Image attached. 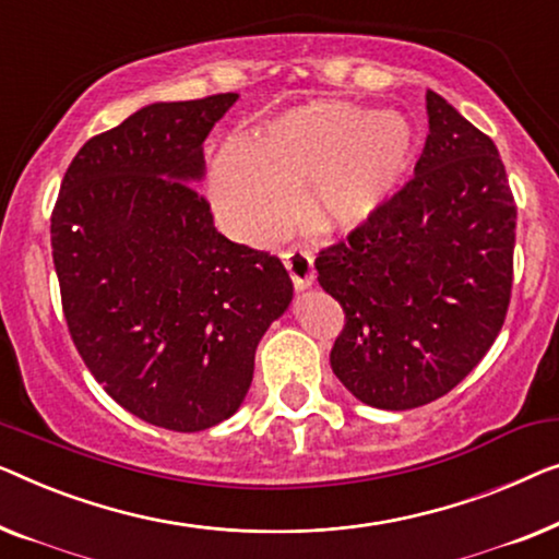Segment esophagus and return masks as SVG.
Returning <instances> with one entry per match:
<instances>
[{
	"mask_svg": "<svg viewBox=\"0 0 559 559\" xmlns=\"http://www.w3.org/2000/svg\"><path fill=\"white\" fill-rule=\"evenodd\" d=\"M281 258H283V265H286L290 281H294L296 290L309 288L313 283V258L309 250L294 246V248L283 250Z\"/></svg>",
	"mask_w": 559,
	"mask_h": 559,
	"instance_id": "esophagus-1",
	"label": "esophagus"
}]
</instances>
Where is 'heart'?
I'll list each match as a JSON object with an SVG mask.
<instances>
[{
	"label": "heart",
	"instance_id": "b5f03b06",
	"mask_svg": "<svg viewBox=\"0 0 559 559\" xmlns=\"http://www.w3.org/2000/svg\"><path fill=\"white\" fill-rule=\"evenodd\" d=\"M415 156L418 133L403 114L311 100L263 123L253 144L225 141L210 190L225 225L246 240L281 233L301 200L309 223L349 230L403 187Z\"/></svg>",
	"mask_w": 559,
	"mask_h": 559
}]
</instances>
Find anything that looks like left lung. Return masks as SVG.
<instances>
[{
  "instance_id": "obj_1",
  "label": "left lung",
  "mask_w": 559,
  "mask_h": 559,
  "mask_svg": "<svg viewBox=\"0 0 559 559\" xmlns=\"http://www.w3.org/2000/svg\"><path fill=\"white\" fill-rule=\"evenodd\" d=\"M415 177L317 271L344 329L332 369L361 403L411 411L451 392L504 326L516 204L493 141L428 91Z\"/></svg>"
}]
</instances>
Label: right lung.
Segmentation results:
<instances>
[{"mask_svg":"<svg viewBox=\"0 0 559 559\" xmlns=\"http://www.w3.org/2000/svg\"><path fill=\"white\" fill-rule=\"evenodd\" d=\"M238 96L154 104L88 139L50 217L68 332L123 411L194 433L238 411L294 296L276 255L212 223L202 141Z\"/></svg>","mask_w":559,"mask_h":559,"instance_id":"add662e5","label":"right lung"}]
</instances>
